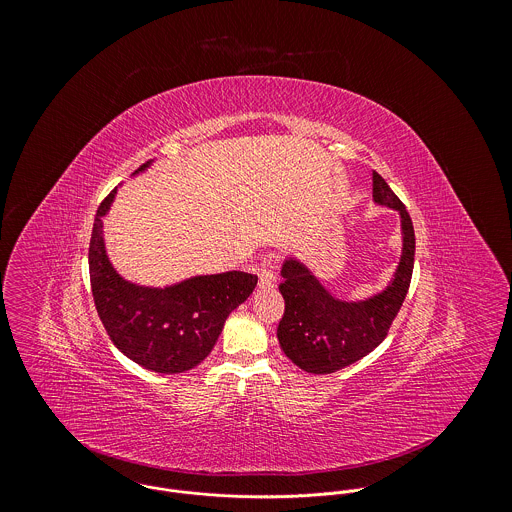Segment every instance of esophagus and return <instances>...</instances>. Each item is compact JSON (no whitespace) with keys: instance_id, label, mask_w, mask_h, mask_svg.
<instances>
[{"instance_id":"1","label":"esophagus","mask_w":512,"mask_h":512,"mask_svg":"<svg viewBox=\"0 0 512 512\" xmlns=\"http://www.w3.org/2000/svg\"><path fill=\"white\" fill-rule=\"evenodd\" d=\"M258 286L264 288V290L274 288V286H276V274L270 272V270H262V272L258 274Z\"/></svg>"}]
</instances>
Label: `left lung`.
I'll return each instance as SVG.
<instances>
[{"mask_svg": "<svg viewBox=\"0 0 512 512\" xmlns=\"http://www.w3.org/2000/svg\"><path fill=\"white\" fill-rule=\"evenodd\" d=\"M376 204L398 210L402 224V256L392 282L376 296L360 302L334 298L318 278L298 260L282 266L280 294L284 316L278 324V342L284 354L302 370L330 374L354 364L372 352L388 334L396 318L414 268L412 220L378 172H372Z\"/></svg>", "mask_w": 512, "mask_h": 512, "instance_id": "obj_1", "label": "left lung"}]
</instances>
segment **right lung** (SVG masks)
I'll return each mask as SVG.
<instances>
[{
	"mask_svg": "<svg viewBox=\"0 0 512 512\" xmlns=\"http://www.w3.org/2000/svg\"><path fill=\"white\" fill-rule=\"evenodd\" d=\"M148 166L150 162L142 164L138 172ZM116 190L102 200L90 238V282L98 316L116 348L136 364L160 374L186 372L210 354L228 314L252 294L258 276L232 270L166 288L124 280L110 264L102 236V218Z\"/></svg>",
	"mask_w": 512,
	"mask_h": 512,
	"instance_id": "obj_1",
	"label": "right lung"
}]
</instances>
